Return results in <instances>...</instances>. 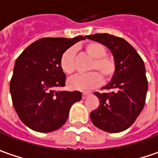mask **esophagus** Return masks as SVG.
Wrapping results in <instances>:
<instances>
[{
  "label": "esophagus",
  "instance_id": "obj_1",
  "mask_svg": "<svg viewBox=\"0 0 158 158\" xmlns=\"http://www.w3.org/2000/svg\"><path fill=\"white\" fill-rule=\"evenodd\" d=\"M89 95H90V94H83V99L87 98V97H88Z\"/></svg>",
  "mask_w": 158,
  "mask_h": 158
}]
</instances>
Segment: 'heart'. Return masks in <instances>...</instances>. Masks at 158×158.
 Wrapping results in <instances>:
<instances>
[{"label":"heart","instance_id":"obj_1","mask_svg":"<svg viewBox=\"0 0 158 158\" xmlns=\"http://www.w3.org/2000/svg\"><path fill=\"white\" fill-rule=\"evenodd\" d=\"M86 53L94 58L90 70L98 71L105 79H110L115 73L116 65L114 61L106 56V48L98 42H90L85 47ZM60 66L64 73L72 74L75 70V50L70 48L64 51L60 57ZM102 84V77L96 72L76 75L70 78L67 82L71 90L87 93L92 91Z\"/></svg>","mask_w":158,"mask_h":158}]
</instances>
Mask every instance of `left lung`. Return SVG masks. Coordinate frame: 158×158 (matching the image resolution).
<instances>
[{
  "instance_id": "left-lung-1",
  "label": "left lung",
  "mask_w": 158,
  "mask_h": 158,
  "mask_svg": "<svg viewBox=\"0 0 158 158\" xmlns=\"http://www.w3.org/2000/svg\"><path fill=\"white\" fill-rule=\"evenodd\" d=\"M111 52L116 65L110 82L103 87L110 93L95 94L100 104L90 114L100 130L117 133L129 129L145 105L148 80L145 64L136 49L121 38L107 33L86 36Z\"/></svg>"
}]
</instances>
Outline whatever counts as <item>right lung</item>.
Here are the masks:
<instances>
[{
    "label": "right lung",
    "instance_id": "right-lung-1",
    "mask_svg": "<svg viewBox=\"0 0 158 158\" xmlns=\"http://www.w3.org/2000/svg\"><path fill=\"white\" fill-rule=\"evenodd\" d=\"M85 37L37 40L16 59L10 92L20 120L38 132H51L67 120L70 108L82 99L79 91H55L65 85L60 66L62 54Z\"/></svg>",
    "mask_w": 158,
    "mask_h": 158
}]
</instances>
